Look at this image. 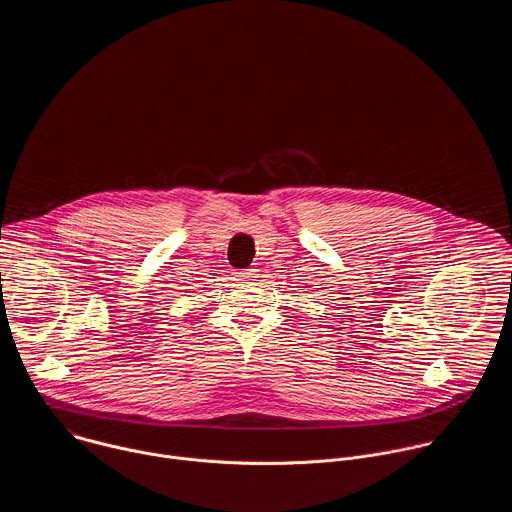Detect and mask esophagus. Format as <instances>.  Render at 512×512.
<instances>
[{
    "mask_svg": "<svg viewBox=\"0 0 512 512\" xmlns=\"http://www.w3.org/2000/svg\"><path fill=\"white\" fill-rule=\"evenodd\" d=\"M255 275H257L255 269H239V271L235 273V277H237L239 281H251Z\"/></svg>",
    "mask_w": 512,
    "mask_h": 512,
    "instance_id": "obj_1",
    "label": "esophagus"
}]
</instances>
